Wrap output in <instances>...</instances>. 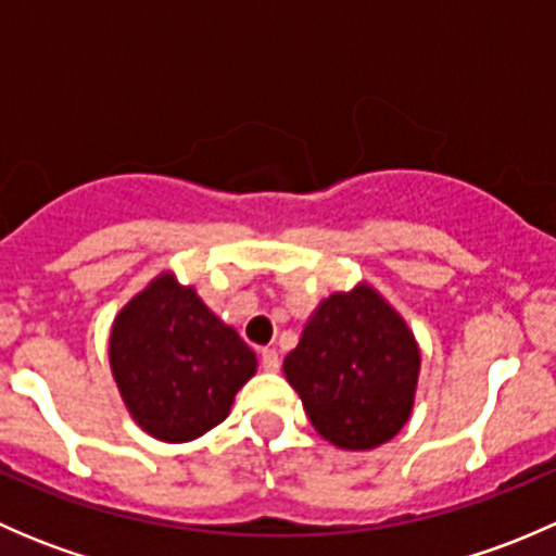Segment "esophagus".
<instances>
[{"label": "esophagus", "mask_w": 556, "mask_h": 556, "mask_svg": "<svg viewBox=\"0 0 556 556\" xmlns=\"http://www.w3.org/2000/svg\"><path fill=\"white\" fill-rule=\"evenodd\" d=\"M261 366L263 371H279V352L271 350V346H266V350H261Z\"/></svg>", "instance_id": "esophagus-1"}]
</instances>
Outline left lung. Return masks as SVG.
I'll list each match as a JSON object with an SVG mask.
<instances>
[{
	"label": "left lung",
	"mask_w": 556,
	"mask_h": 556,
	"mask_svg": "<svg viewBox=\"0 0 556 556\" xmlns=\"http://www.w3.org/2000/svg\"><path fill=\"white\" fill-rule=\"evenodd\" d=\"M282 368L323 439L374 450L412 414L419 350L395 309L363 285L319 304Z\"/></svg>",
	"instance_id": "1"
}]
</instances>
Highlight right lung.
I'll return each instance as SVG.
<instances>
[{"mask_svg":"<svg viewBox=\"0 0 556 556\" xmlns=\"http://www.w3.org/2000/svg\"><path fill=\"white\" fill-rule=\"evenodd\" d=\"M110 363L139 428L172 444L220 425L239 387L255 374V352L237 330L169 274L117 314Z\"/></svg>","mask_w":556,"mask_h":556,"instance_id":"add662e5","label":"right lung"}]
</instances>
